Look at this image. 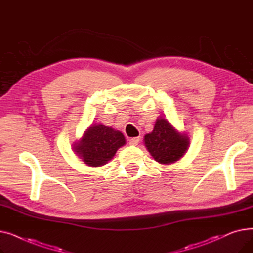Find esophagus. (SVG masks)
<instances>
[{"mask_svg":"<svg viewBox=\"0 0 253 253\" xmlns=\"http://www.w3.org/2000/svg\"><path fill=\"white\" fill-rule=\"evenodd\" d=\"M139 140H140L139 137H133V138L129 139V144L130 145H137L139 143Z\"/></svg>","mask_w":253,"mask_h":253,"instance_id":"34e87169","label":"esophagus"}]
</instances>
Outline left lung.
<instances>
[{"mask_svg": "<svg viewBox=\"0 0 253 253\" xmlns=\"http://www.w3.org/2000/svg\"><path fill=\"white\" fill-rule=\"evenodd\" d=\"M143 140L150 154L161 164L178 161L190 145L188 135L179 133L164 118L157 119L154 130Z\"/></svg>", "mask_w": 253, "mask_h": 253, "instance_id": "1", "label": "left lung"}]
</instances>
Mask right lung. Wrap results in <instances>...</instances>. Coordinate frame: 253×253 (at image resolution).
I'll list each match as a JSON object with an SVG mask.
<instances>
[{
    "label": "right lung",
    "instance_id": "add662e5",
    "mask_svg": "<svg viewBox=\"0 0 253 253\" xmlns=\"http://www.w3.org/2000/svg\"><path fill=\"white\" fill-rule=\"evenodd\" d=\"M125 143V137L119 130L102 124H93L73 149L86 165L99 167L112 160L118 149Z\"/></svg>",
    "mask_w": 253,
    "mask_h": 253
}]
</instances>
